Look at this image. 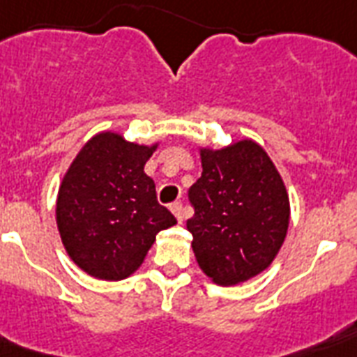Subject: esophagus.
Instances as JSON below:
<instances>
[{
  "label": "esophagus",
  "mask_w": 357,
  "mask_h": 357,
  "mask_svg": "<svg viewBox=\"0 0 357 357\" xmlns=\"http://www.w3.org/2000/svg\"><path fill=\"white\" fill-rule=\"evenodd\" d=\"M169 208H171V212L175 214L176 222H178V223L184 222V206H182V203H173Z\"/></svg>",
  "instance_id": "34e87169"
}]
</instances>
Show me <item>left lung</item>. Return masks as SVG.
I'll list each match as a JSON object with an SVG mask.
<instances>
[{"label":"left lung","mask_w":357,"mask_h":357,"mask_svg":"<svg viewBox=\"0 0 357 357\" xmlns=\"http://www.w3.org/2000/svg\"><path fill=\"white\" fill-rule=\"evenodd\" d=\"M201 178L188 192L195 259L214 283L248 281L272 264L287 236L291 206L283 178L251 139L201 149Z\"/></svg>","instance_id":"1"}]
</instances>
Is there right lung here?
I'll return each instance as SVG.
<instances>
[{"mask_svg":"<svg viewBox=\"0 0 357 357\" xmlns=\"http://www.w3.org/2000/svg\"><path fill=\"white\" fill-rule=\"evenodd\" d=\"M158 147L100 132L74 158L57 193L55 220L66 253L93 278L132 275L175 216L156 199L145 164Z\"/></svg>","mask_w":357,"mask_h":357,"instance_id":"1","label":"right lung"}]
</instances>
